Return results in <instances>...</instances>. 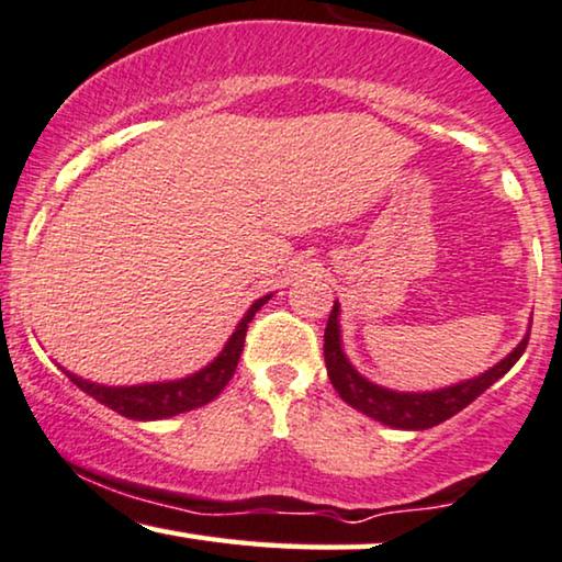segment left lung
Listing matches in <instances>:
<instances>
[{"label": "left lung", "mask_w": 562, "mask_h": 562, "mask_svg": "<svg viewBox=\"0 0 562 562\" xmlns=\"http://www.w3.org/2000/svg\"><path fill=\"white\" fill-rule=\"evenodd\" d=\"M337 314H340V306L335 302L325 327V363L329 381H333L335 391L340 394L345 404L363 412L366 417L381 422V425L396 429H429L440 425L445 419H450L452 414H458L460 409H465L468 404L475 402L483 391L494 386V383L517 363L529 342L527 333L525 340H521L502 363H496L491 371L481 373L479 379L456 383V386L440 391H427V394H404V391H389L383 386H375V383L363 379V375L350 366V360L345 358L342 352Z\"/></svg>", "instance_id": "left-lung-1"}]
</instances>
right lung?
<instances>
[{
	"instance_id": "add662e5",
	"label": "right lung",
	"mask_w": 562,
	"mask_h": 562,
	"mask_svg": "<svg viewBox=\"0 0 562 562\" xmlns=\"http://www.w3.org/2000/svg\"><path fill=\"white\" fill-rule=\"evenodd\" d=\"M271 294L260 296L256 304L250 306L248 314L240 319V325L229 337L225 350L212 360L210 366L194 375H187L181 381H166V383H143V386H102V383H91L87 379L64 371L83 394L94 396L99 404L110 406L112 412L122 414L130 419H166L176 417V414L191 412L196 406L210 404L214 396H220V391L227 386L233 379L237 360H240L245 333H248L250 319L256 317V312L263 306Z\"/></svg>"
}]
</instances>
